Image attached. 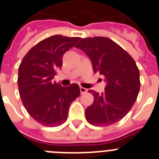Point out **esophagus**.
Wrapping results in <instances>:
<instances>
[{
	"label": "esophagus",
	"instance_id": "34e87169",
	"mask_svg": "<svg viewBox=\"0 0 159 159\" xmlns=\"http://www.w3.org/2000/svg\"><path fill=\"white\" fill-rule=\"evenodd\" d=\"M80 92L82 94H84L86 92H87V88H85V87H80Z\"/></svg>",
	"mask_w": 159,
	"mask_h": 159
}]
</instances>
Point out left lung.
Listing matches in <instances>:
<instances>
[{"mask_svg":"<svg viewBox=\"0 0 159 159\" xmlns=\"http://www.w3.org/2000/svg\"><path fill=\"white\" fill-rule=\"evenodd\" d=\"M76 47L89 57L93 71L105 77L106 86L102 94L89 90L94 96L92 106L86 109L91 125L108 126L123 119L138 97L140 81L134 60L111 39H82Z\"/></svg>","mask_w":159,"mask_h":159,"instance_id":"obj_1","label":"left lung"}]
</instances>
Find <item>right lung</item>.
Masks as SVG:
<instances>
[{
    "label": "right lung",
    "instance_id": "right-lung-1",
    "mask_svg": "<svg viewBox=\"0 0 159 159\" xmlns=\"http://www.w3.org/2000/svg\"><path fill=\"white\" fill-rule=\"evenodd\" d=\"M79 37L53 35L40 41L23 57L18 71V88L30 116L42 125L54 127L67 120L68 109L80 96L79 86L62 87L52 80L62 66V56Z\"/></svg>",
    "mask_w": 159,
    "mask_h": 159
}]
</instances>
